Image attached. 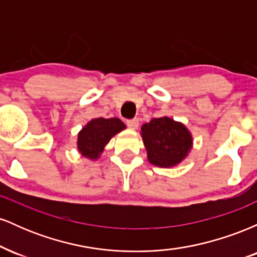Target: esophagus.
Masks as SVG:
<instances>
[{
  "instance_id": "obj_1",
  "label": "esophagus",
  "mask_w": 257,
  "mask_h": 257,
  "mask_svg": "<svg viewBox=\"0 0 257 257\" xmlns=\"http://www.w3.org/2000/svg\"><path fill=\"white\" fill-rule=\"evenodd\" d=\"M126 125H128L131 129H138L139 119L138 118H133V119L126 120Z\"/></svg>"
}]
</instances>
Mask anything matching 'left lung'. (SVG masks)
I'll return each instance as SVG.
<instances>
[{
	"instance_id": "8db88e82",
	"label": "left lung",
	"mask_w": 257,
	"mask_h": 257,
	"mask_svg": "<svg viewBox=\"0 0 257 257\" xmlns=\"http://www.w3.org/2000/svg\"><path fill=\"white\" fill-rule=\"evenodd\" d=\"M140 134L147 152V159L155 167L179 166L193 147L192 134L187 126L167 116L153 118L143 124Z\"/></svg>"
}]
</instances>
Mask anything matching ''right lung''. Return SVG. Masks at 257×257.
<instances>
[{"label":"right lung","instance_id":"add662e5","mask_svg":"<svg viewBox=\"0 0 257 257\" xmlns=\"http://www.w3.org/2000/svg\"><path fill=\"white\" fill-rule=\"evenodd\" d=\"M124 123L117 117L113 118H93L77 134V151L82 157L98 161L104 152L105 146L114 135L124 131Z\"/></svg>","mask_w":257,"mask_h":257}]
</instances>
